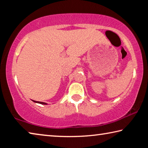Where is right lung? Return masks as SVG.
I'll return each mask as SVG.
<instances>
[{
	"instance_id": "1",
	"label": "right lung",
	"mask_w": 148,
	"mask_h": 148,
	"mask_svg": "<svg viewBox=\"0 0 148 148\" xmlns=\"http://www.w3.org/2000/svg\"><path fill=\"white\" fill-rule=\"evenodd\" d=\"M32 101L34 102H36V103H38V104H44V105H47V104L46 103V102H39V101H33V100H32Z\"/></svg>"
}]
</instances>
